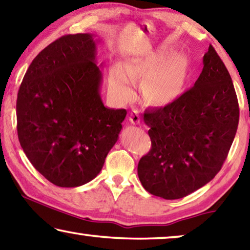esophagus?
<instances>
[{
  "mask_svg": "<svg viewBox=\"0 0 250 250\" xmlns=\"http://www.w3.org/2000/svg\"><path fill=\"white\" fill-rule=\"evenodd\" d=\"M129 121H130V123H133V124H140L141 115L138 114L137 110H133V112L130 113Z\"/></svg>",
  "mask_w": 250,
  "mask_h": 250,
  "instance_id": "esophagus-1",
  "label": "esophagus"
}]
</instances>
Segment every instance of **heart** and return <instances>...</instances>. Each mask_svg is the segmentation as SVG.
<instances>
[{"label":"heart","mask_w":250,"mask_h":250,"mask_svg":"<svg viewBox=\"0 0 250 250\" xmlns=\"http://www.w3.org/2000/svg\"><path fill=\"white\" fill-rule=\"evenodd\" d=\"M168 52L138 59L126 64H116L109 74V86L118 99L128 102L134 97V82L144 80V95L153 104H167L173 99L181 86L184 61L173 58L167 62ZM166 63L167 64L165 65Z\"/></svg>","instance_id":"heart-1"}]
</instances>
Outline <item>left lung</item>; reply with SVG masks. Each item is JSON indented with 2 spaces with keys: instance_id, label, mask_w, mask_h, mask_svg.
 Listing matches in <instances>:
<instances>
[{
  "instance_id": "left-lung-1",
  "label": "left lung",
  "mask_w": 250,
  "mask_h": 250,
  "mask_svg": "<svg viewBox=\"0 0 250 250\" xmlns=\"http://www.w3.org/2000/svg\"><path fill=\"white\" fill-rule=\"evenodd\" d=\"M152 147L138 162L145 190L167 200L187 197L212 180L227 159L239 122L231 77L212 45L194 86L146 110Z\"/></svg>"
}]
</instances>
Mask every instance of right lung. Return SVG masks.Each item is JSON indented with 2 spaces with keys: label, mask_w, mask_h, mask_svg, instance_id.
Returning a JSON list of instances; mask_svg holds the SVG:
<instances>
[{
  "label": "right lung",
  "mask_w": 250,
  "mask_h": 250,
  "mask_svg": "<svg viewBox=\"0 0 250 250\" xmlns=\"http://www.w3.org/2000/svg\"><path fill=\"white\" fill-rule=\"evenodd\" d=\"M95 62L93 36L67 34L33 59L19 89V141L34 168L57 187L97 176L127 114L104 106Z\"/></svg>",
  "instance_id": "obj_1"
}]
</instances>
